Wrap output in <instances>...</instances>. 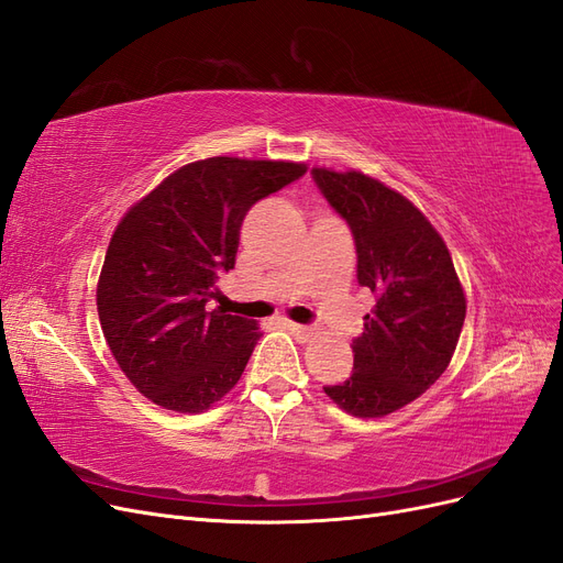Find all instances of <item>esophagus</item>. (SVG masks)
Returning <instances> with one entry per match:
<instances>
[{
	"instance_id": "34e87169",
	"label": "esophagus",
	"mask_w": 563,
	"mask_h": 563,
	"mask_svg": "<svg viewBox=\"0 0 563 563\" xmlns=\"http://www.w3.org/2000/svg\"><path fill=\"white\" fill-rule=\"evenodd\" d=\"M287 330L292 332L297 339H301V341H308L313 336V330L311 328H306V324H297V322H287Z\"/></svg>"
}]
</instances>
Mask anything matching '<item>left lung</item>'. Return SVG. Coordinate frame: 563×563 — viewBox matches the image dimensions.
Masks as SVG:
<instances>
[{
    "label": "left lung",
    "instance_id": "8db88e82",
    "mask_svg": "<svg viewBox=\"0 0 563 563\" xmlns=\"http://www.w3.org/2000/svg\"><path fill=\"white\" fill-rule=\"evenodd\" d=\"M357 252V283L376 297L353 339V372L324 386L357 419L393 413L449 367L465 320V295L451 255L419 208L362 173L311 170Z\"/></svg>",
    "mask_w": 563,
    "mask_h": 563
}]
</instances>
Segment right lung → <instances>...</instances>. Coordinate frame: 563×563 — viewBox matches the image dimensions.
Masks as SVG:
<instances>
[{"instance_id": "add662e5", "label": "right lung", "mask_w": 563, "mask_h": 563, "mask_svg": "<svg viewBox=\"0 0 563 563\" xmlns=\"http://www.w3.org/2000/svg\"><path fill=\"white\" fill-rule=\"evenodd\" d=\"M303 163L212 156L135 203L107 247L98 316L121 372L158 407L198 413L239 384L262 336L255 320L208 311L235 264L241 224Z\"/></svg>"}]
</instances>
